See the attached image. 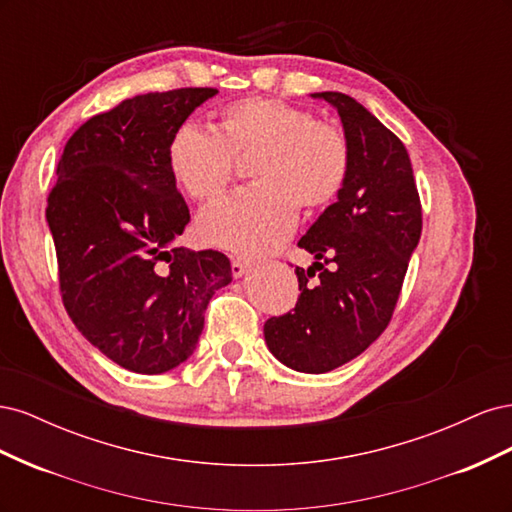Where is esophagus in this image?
<instances>
[{
    "mask_svg": "<svg viewBox=\"0 0 512 512\" xmlns=\"http://www.w3.org/2000/svg\"><path fill=\"white\" fill-rule=\"evenodd\" d=\"M250 262L243 258H235L232 260V277H243L247 271H250Z\"/></svg>",
    "mask_w": 512,
    "mask_h": 512,
    "instance_id": "esophagus-1",
    "label": "esophagus"
}]
</instances>
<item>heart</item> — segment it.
<instances>
[{
  "instance_id": "b5f03b06",
  "label": "heart",
  "mask_w": 512,
  "mask_h": 512,
  "mask_svg": "<svg viewBox=\"0 0 512 512\" xmlns=\"http://www.w3.org/2000/svg\"><path fill=\"white\" fill-rule=\"evenodd\" d=\"M254 153V188L224 198L198 218L207 243L245 256L269 254L297 224V207L312 213L331 205L350 173V145L331 123L269 98L228 104L207 130L185 123L168 145V166L198 200L220 198L235 158Z\"/></svg>"
}]
</instances>
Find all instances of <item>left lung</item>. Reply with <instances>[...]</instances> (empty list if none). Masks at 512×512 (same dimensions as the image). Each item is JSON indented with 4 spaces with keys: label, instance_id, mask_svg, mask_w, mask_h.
<instances>
[{
    "label": "left lung",
    "instance_id": "1",
    "mask_svg": "<svg viewBox=\"0 0 512 512\" xmlns=\"http://www.w3.org/2000/svg\"><path fill=\"white\" fill-rule=\"evenodd\" d=\"M312 98L329 102L342 119L350 173L335 203L299 239L314 262L307 271L297 267V307L265 322V342L286 367L324 374L359 356L386 329L423 215L404 143L346 94Z\"/></svg>",
    "mask_w": 512,
    "mask_h": 512
}]
</instances>
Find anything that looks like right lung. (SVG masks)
<instances>
[{
  "mask_svg": "<svg viewBox=\"0 0 512 512\" xmlns=\"http://www.w3.org/2000/svg\"><path fill=\"white\" fill-rule=\"evenodd\" d=\"M218 89L188 87L123 100L66 143L46 222L61 297L91 346L134 374L156 376L196 350L211 297L232 282L230 260L190 252V222L168 145Z\"/></svg>",
  "mask_w": 512,
  "mask_h": 512,
  "instance_id": "1",
  "label": "right lung"
}]
</instances>
